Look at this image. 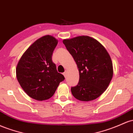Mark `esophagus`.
<instances>
[{
  "label": "esophagus",
  "mask_w": 133,
  "mask_h": 133,
  "mask_svg": "<svg viewBox=\"0 0 133 133\" xmlns=\"http://www.w3.org/2000/svg\"><path fill=\"white\" fill-rule=\"evenodd\" d=\"M67 72H68V71H65V72H64V73H63L64 76H65V77L67 76Z\"/></svg>",
  "instance_id": "esophagus-1"
}]
</instances>
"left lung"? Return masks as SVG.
Segmentation results:
<instances>
[{"instance_id": "1", "label": "left lung", "mask_w": 133, "mask_h": 133, "mask_svg": "<svg viewBox=\"0 0 133 133\" xmlns=\"http://www.w3.org/2000/svg\"><path fill=\"white\" fill-rule=\"evenodd\" d=\"M78 66L79 80L71 88L72 95L80 101L95 100L107 90L114 70L111 58L98 41L88 36H79L63 41Z\"/></svg>"}]
</instances>
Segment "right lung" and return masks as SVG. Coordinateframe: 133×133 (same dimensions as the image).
<instances>
[{
	"label": "right lung",
	"instance_id": "obj_1",
	"mask_svg": "<svg viewBox=\"0 0 133 133\" xmlns=\"http://www.w3.org/2000/svg\"><path fill=\"white\" fill-rule=\"evenodd\" d=\"M58 40L51 35L36 40L23 54L17 64L16 78L29 97L42 101L54 95L64 76L57 71L52 55Z\"/></svg>",
	"mask_w": 133,
	"mask_h": 133
}]
</instances>
